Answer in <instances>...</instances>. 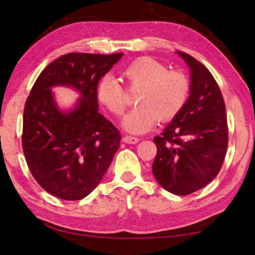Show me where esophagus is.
<instances>
[{"label": "esophagus", "instance_id": "1", "mask_svg": "<svg viewBox=\"0 0 255 255\" xmlns=\"http://www.w3.org/2000/svg\"><path fill=\"white\" fill-rule=\"evenodd\" d=\"M123 141L127 142V144H137L139 139L137 137H132V135H124Z\"/></svg>", "mask_w": 255, "mask_h": 255}]
</instances>
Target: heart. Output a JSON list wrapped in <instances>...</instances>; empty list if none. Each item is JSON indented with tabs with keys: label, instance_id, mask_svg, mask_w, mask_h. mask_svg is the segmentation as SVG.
<instances>
[{
	"label": "heart",
	"instance_id": "heart-1",
	"mask_svg": "<svg viewBox=\"0 0 255 255\" xmlns=\"http://www.w3.org/2000/svg\"><path fill=\"white\" fill-rule=\"evenodd\" d=\"M127 87L138 90V106L124 118L125 130L144 133L158 120L162 123L175 118L186 106L190 94V80L181 69H168L154 58L140 57L130 62L123 71ZM99 102L115 116H122L128 108L127 90L113 75H104L97 83Z\"/></svg>",
	"mask_w": 255,
	"mask_h": 255
}]
</instances>
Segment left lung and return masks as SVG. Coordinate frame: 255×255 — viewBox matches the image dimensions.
<instances>
[{"label":"left lung","mask_w":255,"mask_h":255,"mask_svg":"<svg viewBox=\"0 0 255 255\" xmlns=\"http://www.w3.org/2000/svg\"><path fill=\"white\" fill-rule=\"evenodd\" d=\"M177 54L190 68V95L182 111L154 137L158 151L152 166L160 186L175 195H189L217 176L229 142L222 92L203 64L184 52Z\"/></svg>","instance_id":"left-lung-1"}]
</instances>
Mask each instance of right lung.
<instances>
[{"instance_id":"add662e5","label":"right lung","mask_w":255,"mask_h":255,"mask_svg":"<svg viewBox=\"0 0 255 255\" xmlns=\"http://www.w3.org/2000/svg\"><path fill=\"white\" fill-rule=\"evenodd\" d=\"M123 53H67L47 65L31 89L23 114L22 146L40 187L66 201L86 197L97 187L120 148V131L99 113L97 83ZM75 88L82 97L62 113L50 88Z\"/></svg>"}]
</instances>
